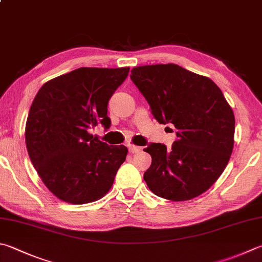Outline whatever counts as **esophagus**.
Here are the masks:
<instances>
[{"label":"esophagus","mask_w":262,"mask_h":262,"mask_svg":"<svg viewBox=\"0 0 262 262\" xmlns=\"http://www.w3.org/2000/svg\"><path fill=\"white\" fill-rule=\"evenodd\" d=\"M141 150V147L139 146H135V145H130L129 146V151L131 154H136V152H139Z\"/></svg>","instance_id":"obj_1"}]
</instances>
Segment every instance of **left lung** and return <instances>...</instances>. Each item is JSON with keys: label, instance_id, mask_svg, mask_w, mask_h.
Listing matches in <instances>:
<instances>
[{"label": "left lung", "instance_id": "obj_1", "mask_svg": "<svg viewBox=\"0 0 262 262\" xmlns=\"http://www.w3.org/2000/svg\"><path fill=\"white\" fill-rule=\"evenodd\" d=\"M131 80L151 114L173 125L178 139L167 149L150 144L146 184L162 199L181 202L200 196L218 180L234 148L235 116L223 92L209 77L176 63L132 68Z\"/></svg>", "mask_w": 262, "mask_h": 262}]
</instances>
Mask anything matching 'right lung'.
Returning a JSON list of instances; mask_svg holds the SVG:
<instances>
[{"mask_svg": "<svg viewBox=\"0 0 262 262\" xmlns=\"http://www.w3.org/2000/svg\"><path fill=\"white\" fill-rule=\"evenodd\" d=\"M129 67H81L44 83L28 113L25 140L33 166L59 200L85 204L112 188L125 146H110L89 129H108L107 105Z\"/></svg>", "mask_w": 262, "mask_h": 262, "instance_id": "1", "label": "right lung"}]
</instances>
